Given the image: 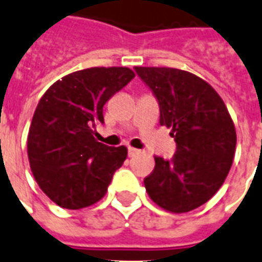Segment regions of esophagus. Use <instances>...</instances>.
I'll return each instance as SVG.
<instances>
[{
    "label": "esophagus",
    "mask_w": 262,
    "mask_h": 262,
    "mask_svg": "<svg viewBox=\"0 0 262 262\" xmlns=\"http://www.w3.org/2000/svg\"><path fill=\"white\" fill-rule=\"evenodd\" d=\"M137 153H139V150L137 149H133V147H129V149H127V155L130 157H133L135 155H137Z\"/></svg>",
    "instance_id": "esophagus-1"
}]
</instances>
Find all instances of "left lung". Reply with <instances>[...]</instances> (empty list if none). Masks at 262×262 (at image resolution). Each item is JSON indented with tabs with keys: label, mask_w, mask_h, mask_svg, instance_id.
Instances as JSON below:
<instances>
[{
	"label": "left lung",
	"mask_w": 262,
	"mask_h": 262,
	"mask_svg": "<svg viewBox=\"0 0 262 262\" xmlns=\"http://www.w3.org/2000/svg\"><path fill=\"white\" fill-rule=\"evenodd\" d=\"M159 103L160 125L171 127L176 153L155 157L144 179L151 200L171 213H187L213 197L233 164L237 135L219 93L199 76L174 68H135Z\"/></svg>",
	"instance_id": "left-lung-1"
}]
</instances>
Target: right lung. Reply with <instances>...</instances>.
<instances>
[{
	"label": "right lung",
	"mask_w": 262,
	"mask_h": 262,
	"mask_svg": "<svg viewBox=\"0 0 262 262\" xmlns=\"http://www.w3.org/2000/svg\"><path fill=\"white\" fill-rule=\"evenodd\" d=\"M135 78L129 68H89L56 80L36 106L28 159L38 186L68 210L92 206L107 191L127 156L125 146L96 142L103 106Z\"/></svg>",
	"instance_id": "1"
}]
</instances>
